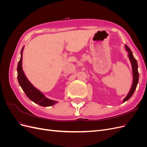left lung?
<instances>
[{
    "label": "left lung",
    "instance_id": "obj_1",
    "mask_svg": "<svg viewBox=\"0 0 147 147\" xmlns=\"http://www.w3.org/2000/svg\"><path fill=\"white\" fill-rule=\"evenodd\" d=\"M125 48H126V51L128 52L129 58V60L131 61V63L132 65V74H133V82H132V84L130 91L129 92L128 94L126 96L125 98L123 99V102H126L127 100L129 99L131 97V96L133 95V94H134L138 84V82H139V72H138V65H137V61L134 58V56H133L132 53L130 50V48H129L127 45H125Z\"/></svg>",
    "mask_w": 147,
    "mask_h": 147
}]
</instances>
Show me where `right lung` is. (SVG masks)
<instances>
[{"label":"right lung","mask_w":147,"mask_h":147,"mask_svg":"<svg viewBox=\"0 0 147 147\" xmlns=\"http://www.w3.org/2000/svg\"><path fill=\"white\" fill-rule=\"evenodd\" d=\"M23 48L24 47H23L21 50V58L17 67L18 80L20 85L28 98L35 102V104L42 107H49L55 105L57 102V101L47 98L40 91L35 88L26 78L23 72V67H22V57H23Z\"/></svg>","instance_id":"obj_1"}]
</instances>
